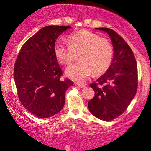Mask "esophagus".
Here are the masks:
<instances>
[{
	"label": "esophagus",
	"instance_id": "obj_1",
	"mask_svg": "<svg viewBox=\"0 0 151 151\" xmlns=\"http://www.w3.org/2000/svg\"><path fill=\"white\" fill-rule=\"evenodd\" d=\"M75 86H77V87H79V88H84V86H85L84 84H79V83H75Z\"/></svg>",
	"mask_w": 151,
	"mask_h": 151
}]
</instances>
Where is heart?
<instances>
[{
  "mask_svg": "<svg viewBox=\"0 0 151 151\" xmlns=\"http://www.w3.org/2000/svg\"><path fill=\"white\" fill-rule=\"evenodd\" d=\"M67 45L58 40L54 45V54L58 61L68 65L77 58L80 61L67 67L65 74L72 80L81 82L91 72L100 74L108 70L114 58L112 44L97 34L84 30L73 32L67 37Z\"/></svg>",
  "mask_w": 151,
  "mask_h": 151,
  "instance_id": "obj_1",
  "label": "heart"
}]
</instances>
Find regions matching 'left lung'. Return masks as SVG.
<instances>
[{
    "instance_id": "8db88e82",
    "label": "left lung",
    "mask_w": 151,
    "mask_h": 151,
    "mask_svg": "<svg viewBox=\"0 0 151 151\" xmlns=\"http://www.w3.org/2000/svg\"><path fill=\"white\" fill-rule=\"evenodd\" d=\"M96 30L109 34L114 47L111 65L104 74L90 86L95 95L88 102L89 111L103 121L121 115L134 98L138 88V69L132 50L117 32L110 28Z\"/></svg>"
}]
</instances>
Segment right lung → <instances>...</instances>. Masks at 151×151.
I'll use <instances>...</instances> for the list:
<instances>
[{"mask_svg":"<svg viewBox=\"0 0 151 151\" xmlns=\"http://www.w3.org/2000/svg\"><path fill=\"white\" fill-rule=\"evenodd\" d=\"M70 26L42 27L20 50L14 66V80L22 105L40 119L55 115L63 108L65 92L73 85L62 80V71L54 54V45Z\"/></svg>","mask_w":151,"mask_h":151,"instance_id":"obj_1","label":"right lung"}]
</instances>
